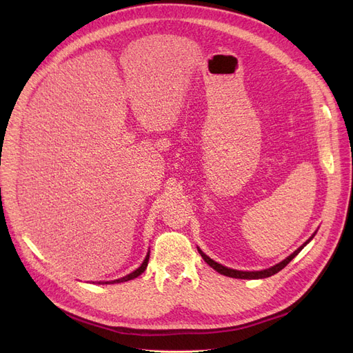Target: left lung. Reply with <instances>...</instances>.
Masks as SVG:
<instances>
[{
  "label": "left lung",
  "instance_id": "left-lung-1",
  "mask_svg": "<svg viewBox=\"0 0 353 353\" xmlns=\"http://www.w3.org/2000/svg\"><path fill=\"white\" fill-rule=\"evenodd\" d=\"M314 237V236H312ZM312 237L309 239L303 245H301V248H299L294 253H292L290 256H288V258H285L283 262H280V263H276L275 266H272V268H268V270H263V271H237V270H231V268H227V266H222L221 263H218V262H215V261H212L209 256H206L205 253H203L200 249H199V253L201 254V258L205 259V262L209 265V266H212L213 270L215 271H218L219 274H222V275H227V276H231V279H241V280H258V279H266V276H271V275H274V274H276L279 271H281L285 265H288L290 263V261L294 258V256L301 252L305 245L312 240Z\"/></svg>",
  "mask_w": 353,
  "mask_h": 353
}]
</instances>
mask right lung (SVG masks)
Returning a JSON list of instances; mask_svg holds the SVG:
<instances>
[{
  "label": "right lung",
  "mask_w": 353,
  "mask_h": 353,
  "mask_svg": "<svg viewBox=\"0 0 353 353\" xmlns=\"http://www.w3.org/2000/svg\"><path fill=\"white\" fill-rule=\"evenodd\" d=\"M148 256H150V254H147V256H145V259H144V262L141 263L140 268L135 270V271H134V272H131L130 275L123 276V279H119V280L112 281V283H122V281H130V280H132V279H137L138 275H141V274L145 271V268H147V263H148ZM105 284H109V283H105Z\"/></svg>",
  "instance_id": "add662e5"
}]
</instances>
